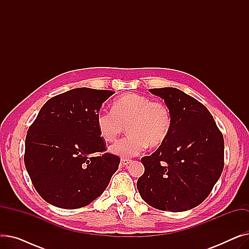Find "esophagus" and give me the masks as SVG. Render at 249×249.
<instances>
[{
  "mask_svg": "<svg viewBox=\"0 0 249 249\" xmlns=\"http://www.w3.org/2000/svg\"><path fill=\"white\" fill-rule=\"evenodd\" d=\"M131 162H132L131 160H128V159H122L121 160V163H122L123 166H128Z\"/></svg>",
  "mask_w": 249,
  "mask_h": 249,
  "instance_id": "esophagus-1",
  "label": "esophagus"
}]
</instances>
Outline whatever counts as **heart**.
Wrapping results in <instances>:
<instances>
[{
	"mask_svg": "<svg viewBox=\"0 0 249 249\" xmlns=\"http://www.w3.org/2000/svg\"><path fill=\"white\" fill-rule=\"evenodd\" d=\"M96 123L100 136L108 142L116 140L126 126V137L117 141L110 151L122 158H132L147 145L158 147L172 130V115L162 102L134 93H128L113 102L112 110L100 111Z\"/></svg>",
	"mask_w": 249,
	"mask_h": 249,
	"instance_id": "b5f03b06",
	"label": "heart"
}]
</instances>
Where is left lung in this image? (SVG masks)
Instances as JSON below:
<instances>
[{
	"label": "left lung",
	"mask_w": 249,
	"mask_h": 249,
	"mask_svg": "<svg viewBox=\"0 0 249 249\" xmlns=\"http://www.w3.org/2000/svg\"><path fill=\"white\" fill-rule=\"evenodd\" d=\"M171 111L172 130L151 155L141 159L144 174L137 189L148 205L182 212L211 193L224 166V139L202 103L176 88L149 89Z\"/></svg>",
	"instance_id": "obj_1"
}]
</instances>
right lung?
<instances>
[{"instance_id":"add662e5","label":"right lung","mask_w":249,"mask_h":249,"mask_svg":"<svg viewBox=\"0 0 249 249\" xmlns=\"http://www.w3.org/2000/svg\"><path fill=\"white\" fill-rule=\"evenodd\" d=\"M114 91L77 88L48 100L29 127L24 162L32 184L47 203L77 209L106 190L120 159L103 152L96 118Z\"/></svg>"}]
</instances>
